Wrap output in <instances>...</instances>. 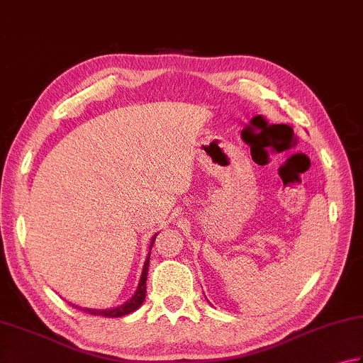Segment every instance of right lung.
<instances>
[{"mask_svg":"<svg viewBox=\"0 0 363 363\" xmlns=\"http://www.w3.org/2000/svg\"><path fill=\"white\" fill-rule=\"evenodd\" d=\"M155 238L156 234L152 237V240H150V248H148V255L145 257V262H143V269H142V275L139 279V284H138V289L133 294V297L126 300L125 303H121L118 306H115V308L111 310H94V308H82L84 311H86L88 314H93V316H104V318H120V316H125V314L133 313L139 308V306L143 303V300H145V294H147V273H148V265H150V252H152V246L155 243ZM75 306V305H72ZM75 308H79V306H75Z\"/></svg>","mask_w":363,"mask_h":363,"instance_id":"right-lung-1","label":"right lung"}]
</instances>
